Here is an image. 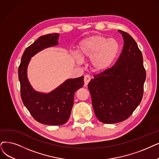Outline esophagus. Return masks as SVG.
Listing matches in <instances>:
<instances>
[{
  "label": "esophagus",
  "instance_id": "obj_1",
  "mask_svg": "<svg viewBox=\"0 0 159 159\" xmlns=\"http://www.w3.org/2000/svg\"><path fill=\"white\" fill-rule=\"evenodd\" d=\"M91 80V77L89 75H85L84 77V85L85 86H87L88 85V84L89 83V81Z\"/></svg>",
  "mask_w": 159,
  "mask_h": 159
}]
</instances>
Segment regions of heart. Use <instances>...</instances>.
<instances>
[{
  "mask_svg": "<svg viewBox=\"0 0 159 159\" xmlns=\"http://www.w3.org/2000/svg\"><path fill=\"white\" fill-rule=\"evenodd\" d=\"M119 52L117 42L101 35H93L80 42L78 46L75 61L90 60L93 71L102 72L108 70L116 59Z\"/></svg>",
  "mask_w": 159,
  "mask_h": 159,
  "instance_id": "obj_1",
  "label": "heart"
}]
</instances>
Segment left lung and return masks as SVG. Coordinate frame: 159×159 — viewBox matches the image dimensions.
<instances>
[{
  "instance_id": "obj_1",
  "label": "left lung",
  "mask_w": 159,
  "mask_h": 159,
  "mask_svg": "<svg viewBox=\"0 0 159 159\" xmlns=\"http://www.w3.org/2000/svg\"><path fill=\"white\" fill-rule=\"evenodd\" d=\"M122 34L124 46L116 64L95 75L88 84L95 116L100 122L113 124L129 118L141 102L146 73L143 56L136 41Z\"/></svg>"
}]
</instances>
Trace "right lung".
I'll return each instance as SVG.
<instances>
[{"label":"right lung","instance_id":"obj_1","mask_svg":"<svg viewBox=\"0 0 159 159\" xmlns=\"http://www.w3.org/2000/svg\"><path fill=\"white\" fill-rule=\"evenodd\" d=\"M59 34L52 33L40 36L26 48L18 69L21 97L25 106L34 119L47 125H62L66 123L74 104L75 92L84 86V76L68 79L48 93L34 90L27 77V68L34 55L42 50L57 46Z\"/></svg>","mask_w":159,"mask_h":159}]
</instances>
